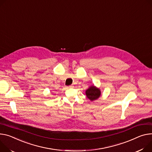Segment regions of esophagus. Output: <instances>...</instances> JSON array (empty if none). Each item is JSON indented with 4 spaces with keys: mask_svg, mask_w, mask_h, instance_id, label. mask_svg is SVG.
Masks as SVG:
<instances>
[{
    "mask_svg": "<svg viewBox=\"0 0 152 152\" xmlns=\"http://www.w3.org/2000/svg\"><path fill=\"white\" fill-rule=\"evenodd\" d=\"M73 86H68V88H73Z\"/></svg>",
    "mask_w": 152,
    "mask_h": 152,
    "instance_id": "34e87169",
    "label": "esophagus"
}]
</instances>
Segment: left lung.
<instances>
[{
  "label": "left lung",
  "instance_id": "8db88e82",
  "mask_svg": "<svg viewBox=\"0 0 152 152\" xmlns=\"http://www.w3.org/2000/svg\"><path fill=\"white\" fill-rule=\"evenodd\" d=\"M101 90L99 88L96 87L94 86H90L86 91V94L87 97L91 101L98 99L101 96Z\"/></svg>",
  "mask_w": 152,
  "mask_h": 152
}]
</instances>
